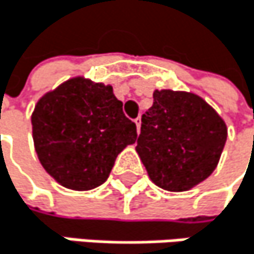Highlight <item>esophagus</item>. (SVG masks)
Returning <instances> with one entry per match:
<instances>
[{
  "instance_id": "esophagus-1",
  "label": "esophagus",
  "mask_w": 254,
  "mask_h": 254,
  "mask_svg": "<svg viewBox=\"0 0 254 254\" xmlns=\"http://www.w3.org/2000/svg\"><path fill=\"white\" fill-rule=\"evenodd\" d=\"M134 122H135V126H137V131L140 132V128H141V119H140V117H137Z\"/></svg>"
}]
</instances>
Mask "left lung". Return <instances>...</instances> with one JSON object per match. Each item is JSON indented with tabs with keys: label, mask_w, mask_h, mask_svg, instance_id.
Returning <instances> with one entry per match:
<instances>
[{
	"label": "left lung",
	"mask_w": 254,
	"mask_h": 254,
	"mask_svg": "<svg viewBox=\"0 0 254 254\" xmlns=\"http://www.w3.org/2000/svg\"><path fill=\"white\" fill-rule=\"evenodd\" d=\"M227 138L218 113L200 96L155 90L141 117L137 152L150 181L167 191H188L215 170Z\"/></svg>",
	"instance_id": "left-lung-1"
}]
</instances>
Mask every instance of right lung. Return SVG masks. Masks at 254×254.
Wrapping results in <instances>:
<instances>
[{"label": "right lung", "mask_w": 254, "mask_h": 254, "mask_svg": "<svg viewBox=\"0 0 254 254\" xmlns=\"http://www.w3.org/2000/svg\"><path fill=\"white\" fill-rule=\"evenodd\" d=\"M113 87L84 76L43 95L31 116L34 147L43 169L60 185L87 191L102 185L117 155L137 140Z\"/></svg>", "instance_id": "right-lung-1"}]
</instances>
